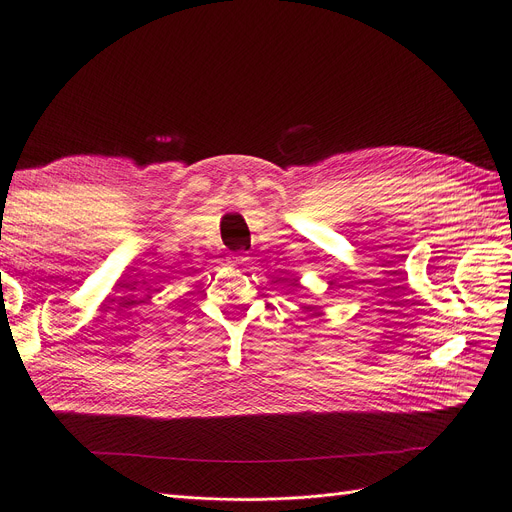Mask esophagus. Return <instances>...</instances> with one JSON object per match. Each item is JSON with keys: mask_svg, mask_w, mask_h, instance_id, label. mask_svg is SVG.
Instances as JSON below:
<instances>
[{"mask_svg": "<svg viewBox=\"0 0 512 512\" xmlns=\"http://www.w3.org/2000/svg\"><path fill=\"white\" fill-rule=\"evenodd\" d=\"M230 261H232V266H236V268L249 266V257H244V255H232Z\"/></svg>", "mask_w": 512, "mask_h": 512, "instance_id": "obj_1", "label": "esophagus"}]
</instances>
